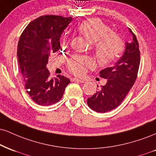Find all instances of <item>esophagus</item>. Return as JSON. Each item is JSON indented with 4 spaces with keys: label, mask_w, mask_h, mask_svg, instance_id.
Returning <instances> with one entry per match:
<instances>
[{
    "label": "esophagus",
    "mask_w": 156,
    "mask_h": 156,
    "mask_svg": "<svg viewBox=\"0 0 156 156\" xmlns=\"http://www.w3.org/2000/svg\"><path fill=\"white\" fill-rule=\"evenodd\" d=\"M71 80H72V81H75V82H80V83H84V80H83L78 79V78H71Z\"/></svg>",
    "instance_id": "obj_1"
}]
</instances>
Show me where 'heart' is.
Returning <instances> with one entry per match:
<instances>
[{"label":"heart","mask_w":156,"mask_h":156,"mask_svg":"<svg viewBox=\"0 0 156 156\" xmlns=\"http://www.w3.org/2000/svg\"><path fill=\"white\" fill-rule=\"evenodd\" d=\"M78 30L91 44H94L95 55L98 62L106 65L115 60L123 51L124 44L119 35L99 19L93 18L82 22ZM93 61L83 57H74L68 62L69 69L78 76L85 73L86 67H92Z\"/></svg>","instance_id":"1"}]
</instances>
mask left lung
<instances>
[{"label":"left lung","mask_w":156,"mask_h":156,"mask_svg":"<svg viewBox=\"0 0 156 156\" xmlns=\"http://www.w3.org/2000/svg\"><path fill=\"white\" fill-rule=\"evenodd\" d=\"M129 31L133 36L132 42H126L124 53L113 66L99 72L101 78L108 79L107 83L87 99L88 105L95 112H106L119 106L135 83L140 52L136 35L131 29Z\"/></svg>","instance_id":"obj_1"}]
</instances>
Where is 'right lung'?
<instances>
[{"mask_svg": "<svg viewBox=\"0 0 156 156\" xmlns=\"http://www.w3.org/2000/svg\"><path fill=\"white\" fill-rule=\"evenodd\" d=\"M71 21V16H41L30 22L20 37L17 57L24 87L39 105L59 102L70 82L61 75L51 78L46 64L50 54L59 50L60 36Z\"/></svg>", "mask_w": 156, "mask_h": 156, "instance_id": "obj_1", "label": "right lung"}]
</instances>
